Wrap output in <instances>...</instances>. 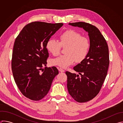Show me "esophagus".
I'll list each match as a JSON object with an SVG mask.
<instances>
[{
  "label": "esophagus",
  "instance_id": "esophagus-1",
  "mask_svg": "<svg viewBox=\"0 0 123 123\" xmlns=\"http://www.w3.org/2000/svg\"><path fill=\"white\" fill-rule=\"evenodd\" d=\"M58 70H59V71L61 73H64V72H65L63 68H59Z\"/></svg>",
  "mask_w": 123,
  "mask_h": 123
}]
</instances>
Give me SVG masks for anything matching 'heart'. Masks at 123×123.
Masks as SVG:
<instances>
[{"instance_id": "heart-1", "label": "heart", "mask_w": 123, "mask_h": 123, "mask_svg": "<svg viewBox=\"0 0 123 123\" xmlns=\"http://www.w3.org/2000/svg\"><path fill=\"white\" fill-rule=\"evenodd\" d=\"M59 39V41L50 39L46 44L48 51L55 56L60 53L61 47H66L65 55L51 59V65L65 68L72 65L75 61L77 63L83 61L88 55L90 42L78 32L74 30H67L60 34Z\"/></svg>"}]
</instances>
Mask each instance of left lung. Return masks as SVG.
<instances>
[{
	"instance_id": "left-lung-1",
	"label": "left lung",
	"mask_w": 123,
	"mask_h": 123,
	"mask_svg": "<svg viewBox=\"0 0 123 123\" xmlns=\"http://www.w3.org/2000/svg\"><path fill=\"white\" fill-rule=\"evenodd\" d=\"M82 28L88 32L90 48L86 58L74 68L78 74L66 72L69 94L77 102L84 103L99 92L107 75L110 64L108 45L100 31L89 23L78 22L68 24Z\"/></svg>"
}]
</instances>
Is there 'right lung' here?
Wrapping results in <instances>:
<instances>
[{"mask_svg":"<svg viewBox=\"0 0 123 123\" xmlns=\"http://www.w3.org/2000/svg\"><path fill=\"white\" fill-rule=\"evenodd\" d=\"M63 23L35 21L26 25L14 41L12 69L15 82L26 97L39 101L48 93L55 76L59 73L55 67L46 66L49 53L48 41Z\"/></svg>","mask_w":123,"mask_h":123,"instance_id":"right-lung-1","label":"right lung"}]
</instances>
